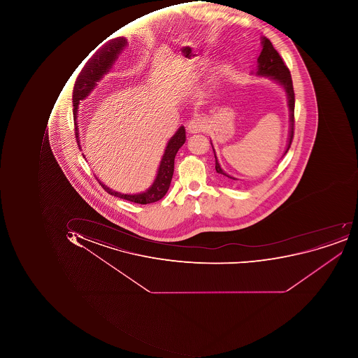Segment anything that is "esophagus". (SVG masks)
I'll list each match as a JSON object with an SVG mask.
<instances>
[{
    "label": "esophagus",
    "mask_w": 358,
    "mask_h": 358,
    "mask_svg": "<svg viewBox=\"0 0 358 358\" xmlns=\"http://www.w3.org/2000/svg\"><path fill=\"white\" fill-rule=\"evenodd\" d=\"M188 131L192 134H198V132L202 131L204 129V122L201 118L199 117H194L187 124Z\"/></svg>",
    "instance_id": "34e87169"
}]
</instances>
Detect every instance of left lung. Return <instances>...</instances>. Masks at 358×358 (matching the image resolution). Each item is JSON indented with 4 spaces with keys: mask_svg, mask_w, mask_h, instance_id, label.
I'll return each mask as SVG.
<instances>
[{
    "mask_svg": "<svg viewBox=\"0 0 358 358\" xmlns=\"http://www.w3.org/2000/svg\"><path fill=\"white\" fill-rule=\"evenodd\" d=\"M262 50L260 56L258 57V70L257 74L262 76H270L272 80H276L278 84L282 85L285 89L286 94L288 96V106L290 110V134L289 141H288L287 150H289L292 145V138H294V87H292V75H290L289 69L284 64L283 59L278 54V50L274 48L272 43L266 38H262ZM214 150V148H213ZM215 155V150H214ZM215 169L216 172L227 178L236 180L234 178L224 173L222 169L218 164L217 158L215 155Z\"/></svg>",
    "mask_w": 358,
    "mask_h": 358,
    "instance_id": "left-lung-1",
    "label": "left lung"
}]
</instances>
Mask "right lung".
Wrapping results in <instances>:
<instances>
[{"label":"right lung","instance_id":"add662e5","mask_svg":"<svg viewBox=\"0 0 358 358\" xmlns=\"http://www.w3.org/2000/svg\"><path fill=\"white\" fill-rule=\"evenodd\" d=\"M126 45L127 40L124 38H113V40L104 43L92 55V58L87 61L86 64H85L84 68L82 69L78 78H76L74 88H73L72 100L73 106H74V108H73L74 116L73 117H74L75 138H76L78 143H80L78 124H76L78 104H80V101L88 96V94L92 92V89L96 87V83L102 78L103 75L106 74L108 70L112 68L117 56L122 52V48ZM185 141H186L185 128L180 127L176 134L169 141L164 156H162V162H160L156 180H155L154 184L152 185V187L146 190L145 192L138 194H120V192H114V190L106 187V185L102 184L100 180H98V182H100L103 189L106 190V192L112 194V196L124 199L127 201L138 204H148L158 201L160 199L164 198V194H166L169 187H170L171 180H172L174 172V158H176V152L182 148Z\"/></svg>","mask_w":358,"mask_h":358}]
</instances>
